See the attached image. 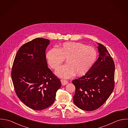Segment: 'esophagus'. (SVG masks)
I'll list each match as a JSON object with an SVG mask.
<instances>
[{
  "mask_svg": "<svg viewBox=\"0 0 128 128\" xmlns=\"http://www.w3.org/2000/svg\"><path fill=\"white\" fill-rule=\"evenodd\" d=\"M60 82H61L62 85H66L68 84V82L67 80H61Z\"/></svg>",
  "mask_w": 128,
  "mask_h": 128,
  "instance_id": "esophagus-1",
  "label": "esophagus"
}]
</instances>
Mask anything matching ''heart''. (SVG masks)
<instances>
[{
	"instance_id": "obj_1",
	"label": "heart",
	"mask_w": 128,
	"mask_h": 128,
	"mask_svg": "<svg viewBox=\"0 0 128 128\" xmlns=\"http://www.w3.org/2000/svg\"><path fill=\"white\" fill-rule=\"evenodd\" d=\"M46 57L49 66L54 70L66 59V64L60 66L56 72V74L62 78H68L75 74L78 76L86 74L96 60L97 52L93 47L82 43L66 42L57 49L50 50Z\"/></svg>"
}]
</instances>
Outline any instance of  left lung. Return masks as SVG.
<instances>
[{
  "mask_svg": "<svg viewBox=\"0 0 128 128\" xmlns=\"http://www.w3.org/2000/svg\"><path fill=\"white\" fill-rule=\"evenodd\" d=\"M99 57L85 75L72 80L76 87L73 97L74 104L87 111L101 106L114 88L115 64L108 50L97 43Z\"/></svg>",
  "mask_w": 128,
  "mask_h": 128,
  "instance_id": "1",
  "label": "left lung"
}]
</instances>
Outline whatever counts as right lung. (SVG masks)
<instances>
[{
    "label": "right lung",
    "mask_w": 128,
    "mask_h": 128,
    "mask_svg": "<svg viewBox=\"0 0 128 128\" xmlns=\"http://www.w3.org/2000/svg\"><path fill=\"white\" fill-rule=\"evenodd\" d=\"M50 42L38 38L24 44L18 50L12 66L11 77L17 96L35 110L52 105L62 85L48 67L46 50Z\"/></svg>",
    "instance_id": "1"
}]
</instances>
